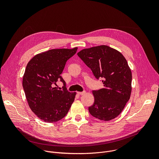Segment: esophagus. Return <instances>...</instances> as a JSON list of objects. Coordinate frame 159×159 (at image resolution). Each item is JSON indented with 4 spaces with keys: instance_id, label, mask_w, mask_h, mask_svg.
<instances>
[{
    "instance_id": "1",
    "label": "esophagus",
    "mask_w": 159,
    "mask_h": 159,
    "mask_svg": "<svg viewBox=\"0 0 159 159\" xmlns=\"http://www.w3.org/2000/svg\"><path fill=\"white\" fill-rule=\"evenodd\" d=\"M85 93V91H84V92H77V94H79V95H83Z\"/></svg>"
}]
</instances>
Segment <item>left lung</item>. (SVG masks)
Returning a JSON list of instances; mask_svg holds the SVG:
<instances>
[{
    "instance_id": "8db88e82",
    "label": "left lung",
    "mask_w": 159,
    "mask_h": 159,
    "mask_svg": "<svg viewBox=\"0 0 159 159\" xmlns=\"http://www.w3.org/2000/svg\"><path fill=\"white\" fill-rule=\"evenodd\" d=\"M77 55L104 84V88L93 91L94 102L89 107L90 114L102 121L115 118L131 96L132 75L126 60L106 45L84 49Z\"/></svg>"
}]
</instances>
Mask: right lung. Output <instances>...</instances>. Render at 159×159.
<instances>
[{"instance_id": "right-lung-1", "label": "right lung", "mask_w": 159, "mask_h": 159, "mask_svg": "<svg viewBox=\"0 0 159 159\" xmlns=\"http://www.w3.org/2000/svg\"><path fill=\"white\" fill-rule=\"evenodd\" d=\"M77 50V47L50 50L35 55L26 66L22 79L26 98L32 111L45 122L64 118L74 101L76 93L68 91L60 74ZM58 80L63 82V90L54 87Z\"/></svg>"}]
</instances>
